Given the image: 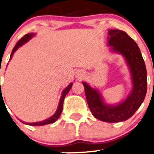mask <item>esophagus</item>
<instances>
[{
  "label": "esophagus",
  "instance_id": "obj_1",
  "mask_svg": "<svg viewBox=\"0 0 154 154\" xmlns=\"http://www.w3.org/2000/svg\"><path fill=\"white\" fill-rule=\"evenodd\" d=\"M84 76H85V73L82 71H78L76 72V77L79 78V79H82Z\"/></svg>",
  "mask_w": 154,
  "mask_h": 154
}]
</instances>
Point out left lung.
<instances>
[{
  "mask_svg": "<svg viewBox=\"0 0 154 154\" xmlns=\"http://www.w3.org/2000/svg\"><path fill=\"white\" fill-rule=\"evenodd\" d=\"M108 46L122 54L131 72L133 88L129 96L116 105L104 103L102 96L86 82H82L90 111L95 118L106 122H119L131 118L139 109L147 93V70L137 44L124 31L110 29Z\"/></svg>",
  "mask_w": 154,
  "mask_h": 154,
  "instance_id": "left-lung-1",
  "label": "left lung"
}]
</instances>
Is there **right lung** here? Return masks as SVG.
Masks as SVG:
<instances>
[{"instance_id":"1","label":"right lung","mask_w":154,"mask_h":154,"mask_svg":"<svg viewBox=\"0 0 154 154\" xmlns=\"http://www.w3.org/2000/svg\"><path fill=\"white\" fill-rule=\"evenodd\" d=\"M35 35V34H33V33H30V34H26L23 37L21 38V39L20 40H19L18 43H17L16 44H15V46L14 47L13 50H12V53H11V55H10V59L12 58V55H13L14 53H15V52L20 47H21L23 44H24L25 43H26L28 42V41L30 40V39L32 38L33 37V36ZM1 83V82H0ZM72 83H70L69 85H68L66 88L64 89V90H63L62 92V96H61V99H60V101H59V104H58V109H57L56 112H55V114H54L53 116H52L51 117H50L49 119H47L46 120H44V121H42V122H34V123H27V122H22V121H20L22 123H24V124L26 125H32V126H42V125H47V124H51V123H53L55 122V121H56L57 119H58V118H59V116H61V112H62V110H63V103H64V98H65L66 95L68 93H69V90H70L71 88H72ZM1 88V87H0Z\"/></svg>"}]
</instances>
